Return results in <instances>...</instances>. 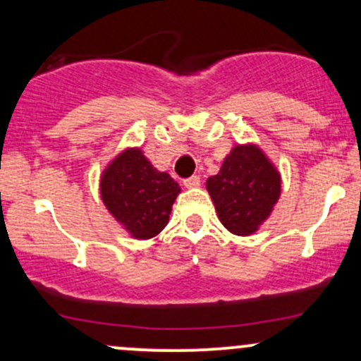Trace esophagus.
<instances>
[{
    "instance_id": "obj_1",
    "label": "esophagus",
    "mask_w": 361,
    "mask_h": 361,
    "mask_svg": "<svg viewBox=\"0 0 361 361\" xmlns=\"http://www.w3.org/2000/svg\"><path fill=\"white\" fill-rule=\"evenodd\" d=\"M198 183H200V178H198L197 175L185 178L183 180V185L186 186V188H195V186H198Z\"/></svg>"
}]
</instances>
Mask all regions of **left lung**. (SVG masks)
I'll list each match as a JSON object with an SVG mask.
<instances>
[{
    "mask_svg": "<svg viewBox=\"0 0 361 361\" xmlns=\"http://www.w3.org/2000/svg\"><path fill=\"white\" fill-rule=\"evenodd\" d=\"M219 219L227 231L250 235L271 214L280 197V173L256 146H235L221 171L207 180Z\"/></svg>",
    "mask_w": 361,
    "mask_h": 361,
    "instance_id": "left-lung-1",
    "label": "left lung"
}]
</instances>
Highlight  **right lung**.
Instances as JSON below:
<instances>
[{
    "instance_id": "obj_1",
    "label": "right lung",
    "mask_w": 361,
    "mask_h": 361,
    "mask_svg": "<svg viewBox=\"0 0 361 361\" xmlns=\"http://www.w3.org/2000/svg\"><path fill=\"white\" fill-rule=\"evenodd\" d=\"M102 200L137 239L154 238L166 227L173 202L181 192L168 173L157 171L140 149L115 157L102 176Z\"/></svg>"
}]
</instances>
